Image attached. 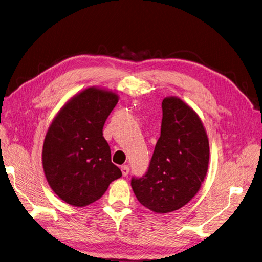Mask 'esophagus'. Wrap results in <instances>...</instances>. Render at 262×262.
<instances>
[{"label": "esophagus", "instance_id": "esophagus-1", "mask_svg": "<svg viewBox=\"0 0 262 262\" xmlns=\"http://www.w3.org/2000/svg\"><path fill=\"white\" fill-rule=\"evenodd\" d=\"M121 170H122L123 176H127L128 173H129V166H128V165H123V166L121 167Z\"/></svg>", "mask_w": 262, "mask_h": 262}]
</instances>
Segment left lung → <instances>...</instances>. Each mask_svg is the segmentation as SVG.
I'll return each instance as SVG.
<instances>
[{"mask_svg":"<svg viewBox=\"0 0 262 262\" xmlns=\"http://www.w3.org/2000/svg\"><path fill=\"white\" fill-rule=\"evenodd\" d=\"M161 135L148 172L133 177L132 188L142 206L157 213L179 210L196 196L209 164V139L200 117L177 97L162 101Z\"/></svg>","mask_w":262,"mask_h":262,"instance_id":"1","label":"left lung"}]
</instances>
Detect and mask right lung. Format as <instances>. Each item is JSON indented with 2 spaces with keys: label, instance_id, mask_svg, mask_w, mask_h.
I'll return each mask as SVG.
<instances>
[{
  "label": "right lung",
  "instance_id": "obj_1",
  "mask_svg": "<svg viewBox=\"0 0 262 262\" xmlns=\"http://www.w3.org/2000/svg\"><path fill=\"white\" fill-rule=\"evenodd\" d=\"M117 102L115 92L89 87L67 101L50 125L42 165L50 187L66 204L88 206L122 176L102 133Z\"/></svg>",
  "mask_w": 262,
  "mask_h": 262
}]
</instances>
